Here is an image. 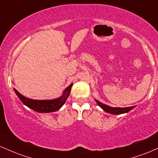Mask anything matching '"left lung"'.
I'll return each mask as SVG.
<instances>
[{"label":"left lung","instance_id":"8db88e82","mask_svg":"<svg viewBox=\"0 0 158 158\" xmlns=\"http://www.w3.org/2000/svg\"><path fill=\"white\" fill-rule=\"evenodd\" d=\"M95 101L97 102L98 106L102 108L103 110L107 112V113H110L111 114H125L128 112L129 110L133 109L135 106H131V107H126V108H113V107H110L107 106L106 104H103V103L100 102L99 101L95 99Z\"/></svg>","mask_w":158,"mask_h":158}]
</instances>
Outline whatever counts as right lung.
I'll return each instance as SVG.
<instances>
[{
  "label": "right lung",
  "instance_id": "obj_1",
  "mask_svg": "<svg viewBox=\"0 0 158 158\" xmlns=\"http://www.w3.org/2000/svg\"><path fill=\"white\" fill-rule=\"evenodd\" d=\"M73 86V83H71L68 88L63 92V94L60 97L56 98L55 99H44V100H36V99H30L23 97L17 90L14 88L16 95L21 99L23 105L39 113H50L59 110L64 104L65 101L70 95V92L71 90V87Z\"/></svg>",
  "mask_w": 158,
  "mask_h": 158
}]
</instances>
